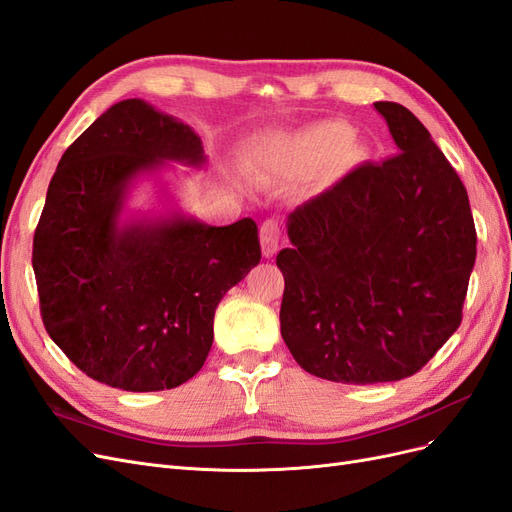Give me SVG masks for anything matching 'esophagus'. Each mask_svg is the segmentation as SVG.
Here are the masks:
<instances>
[{"instance_id": "obj_1", "label": "esophagus", "mask_w": 512, "mask_h": 512, "mask_svg": "<svg viewBox=\"0 0 512 512\" xmlns=\"http://www.w3.org/2000/svg\"><path fill=\"white\" fill-rule=\"evenodd\" d=\"M260 245H262V256L271 258L275 252L280 250V226L275 220H267L260 224Z\"/></svg>"}]
</instances>
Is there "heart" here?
I'll return each instance as SVG.
<instances>
[{"instance_id":"1","label":"heart","mask_w":512,"mask_h":512,"mask_svg":"<svg viewBox=\"0 0 512 512\" xmlns=\"http://www.w3.org/2000/svg\"><path fill=\"white\" fill-rule=\"evenodd\" d=\"M354 141V130L344 121H318L290 134H273L265 143V153H305V156L335 158Z\"/></svg>"}]
</instances>
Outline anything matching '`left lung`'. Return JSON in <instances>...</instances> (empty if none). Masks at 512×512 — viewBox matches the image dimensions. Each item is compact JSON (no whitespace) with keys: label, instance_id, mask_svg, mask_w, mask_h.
Returning <instances> with one entry per match:
<instances>
[{"label":"left lung","instance_id":"8db88e82","mask_svg":"<svg viewBox=\"0 0 512 512\" xmlns=\"http://www.w3.org/2000/svg\"><path fill=\"white\" fill-rule=\"evenodd\" d=\"M397 156L363 164L288 215L282 337L342 384L416 374L461 324L476 230L468 192L406 106L376 102Z\"/></svg>","mask_w":512,"mask_h":512}]
</instances>
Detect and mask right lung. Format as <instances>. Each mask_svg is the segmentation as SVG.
I'll return each instance as SVG.
<instances>
[{"instance_id":"right-lung-1","label":"right lung","mask_w":512,"mask_h":512,"mask_svg":"<svg viewBox=\"0 0 512 512\" xmlns=\"http://www.w3.org/2000/svg\"><path fill=\"white\" fill-rule=\"evenodd\" d=\"M168 162L203 168L200 136L145 100H121L61 156L34 235L46 333L113 389H175L203 367L224 294L260 262L256 222L207 226L162 183ZM141 178L162 208L130 212Z\"/></svg>"}]
</instances>
